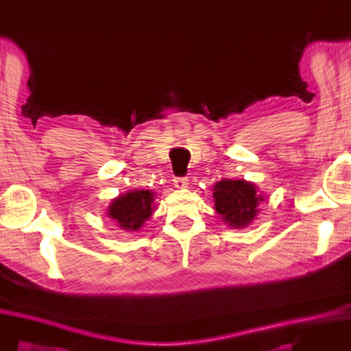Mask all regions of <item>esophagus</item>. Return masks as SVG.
<instances>
[{"instance_id":"1","label":"esophagus","mask_w":351,"mask_h":351,"mask_svg":"<svg viewBox=\"0 0 351 351\" xmlns=\"http://www.w3.org/2000/svg\"><path fill=\"white\" fill-rule=\"evenodd\" d=\"M189 184V180L186 177H176L174 178V186L177 189H184Z\"/></svg>"}]
</instances>
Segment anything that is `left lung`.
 <instances>
[{
  "mask_svg": "<svg viewBox=\"0 0 351 351\" xmlns=\"http://www.w3.org/2000/svg\"><path fill=\"white\" fill-rule=\"evenodd\" d=\"M215 209L222 221L232 228L247 227L259 212L263 196L256 186L244 180H221L214 186Z\"/></svg>",
  "mask_w": 351,
  "mask_h": 351,
  "instance_id": "left-lung-1",
  "label": "left lung"
}]
</instances>
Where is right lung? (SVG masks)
I'll return each mask as SVG.
<instances>
[{
  "instance_id": "add662e5",
  "label": "right lung",
  "mask_w": 351,
  "mask_h": 351,
  "mask_svg": "<svg viewBox=\"0 0 351 351\" xmlns=\"http://www.w3.org/2000/svg\"><path fill=\"white\" fill-rule=\"evenodd\" d=\"M154 193L149 190H133L111 202L108 217L123 230H139L152 215Z\"/></svg>"
}]
</instances>
